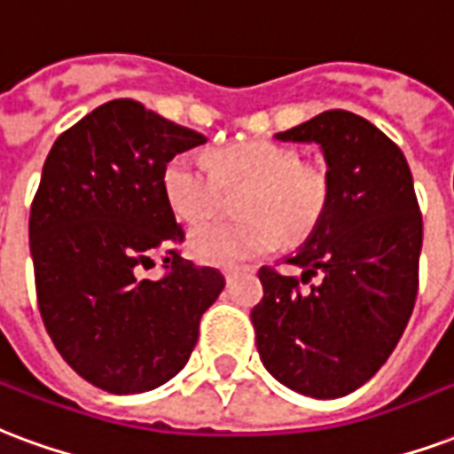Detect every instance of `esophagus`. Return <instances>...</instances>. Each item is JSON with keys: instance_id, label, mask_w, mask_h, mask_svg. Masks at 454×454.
<instances>
[{"instance_id": "obj_1", "label": "esophagus", "mask_w": 454, "mask_h": 454, "mask_svg": "<svg viewBox=\"0 0 454 454\" xmlns=\"http://www.w3.org/2000/svg\"><path fill=\"white\" fill-rule=\"evenodd\" d=\"M238 267H226V270H223V277H226V281H233V277H236L238 274Z\"/></svg>"}]
</instances>
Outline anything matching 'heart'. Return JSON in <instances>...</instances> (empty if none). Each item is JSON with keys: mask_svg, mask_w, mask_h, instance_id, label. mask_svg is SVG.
Masks as SVG:
<instances>
[{"mask_svg": "<svg viewBox=\"0 0 454 454\" xmlns=\"http://www.w3.org/2000/svg\"><path fill=\"white\" fill-rule=\"evenodd\" d=\"M207 160L177 153L163 170L168 207L187 223H201L221 209L223 190H245L238 204L243 221L204 223L187 238L201 262L233 267L277 250L284 236L301 243L312 236L332 204L330 168L303 160L291 144L247 139L221 146Z\"/></svg>", "mask_w": 454, "mask_h": 454, "instance_id": "heart-1", "label": "heart"}]
</instances>
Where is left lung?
I'll return each instance as SVG.
<instances>
[{
  "label": "left lung",
  "mask_w": 454,
  "mask_h": 454,
  "mask_svg": "<svg viewBox=\"0 0 454 454\" xmlns=\"http://www.w3.org/2000/svg\"><path fill=\"white\" fill-rule=\"evenodd\" d=\"M322 146L332 204L317 231L288 257L303 277L262 267L253 308L257 351L281 385L315 399L344 397L380 371L419 294L424 221L404 153L347 110H327L278 132ZM320 273V285L301 289Z\"/></svg>",
  "instance_id": "8db88e82"
}]
</instances>
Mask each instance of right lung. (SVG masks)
I'll list each match as a JSON object with an SVG mask.
<instances>
[{
  "instance_id": "1",
  "label": "right lung",
  "mask_w": 454,
  "mask_h": 454,
  "mask_svg": "<svg viewBox=\"0 0 454 454\" xmlns=\"http://www.w3.org/2000/svg\"><path fill=\"white\" fill-rule=\"evenodd\" d=\"M207 137L117 98L52 144L30 204L38 308L52 344L90 385L137 395L183 371L226 278L177 253L168 160ZM163 252L167 274L141 278Z\"/></svg>"
}]
</instances>
